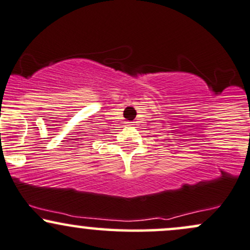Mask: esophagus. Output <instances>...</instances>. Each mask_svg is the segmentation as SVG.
Returning <instances> with one entry per match:
<instances>
[{
    "label": "esophagus",
    "instance_id": "34e87169",
    "mask_svg": "<svg viewBox=\"0 0 250 250\" xmlns=\"http://www.w3.org/2000/svg\"><path fill=\"white\" fill-rule=\"evenodd\" d=\"M128 123H129V125H135V122H131V121L128 122Z\"/></svg>",
    "mask_w": 250,
    "mask_h": 250
}]
</instances>
